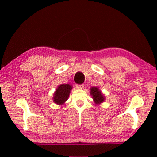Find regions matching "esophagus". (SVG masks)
<instances>
[{
    "mask_svg": "<svg viewBox=\"0 0 157 157\" xmlns=\"http://www.w3.org/2000/svg\"><path fill=\"white\" fill-rule=\"evenodd\" d=\"M76 87L77 88V89H83V87H84V85L83 84H76Z\"/></svg>",
    "mask_w": 157,
    "mask_h": 157,
    "instance_id": "esophagus-1",
    "label": "esophagus"
}]
</instances>
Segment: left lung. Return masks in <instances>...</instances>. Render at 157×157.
<instances>
[{
    "label": "left lung",
    "instance_id": "8db88e82",
    "mask_svg": "<svg viewBox=\"0 0 157 157\" xmlns=\"http://www.w3.org/2000/svg\"><path fill=\"white\" fill-rule=\"evenodd\" d=\"M90 93L93 98L94 101L96 104H99L103 103L105 100V97L103 95L101 91L97 87H91L90 89Z\"/></svg>",
    "mask_w": 157,
    "mask_h": 157
}]
</instances>
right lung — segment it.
<instances>
[{
  "label": "right lung",
  "mask_w": 157,
  "mask_h": 157,
  "mask_svg": "<svg viewBox=\"0 0 157 157\" xmlns=\"http://www.w3.org/2000/svg\"><path fill=\"white\" fill-rule=\"evenodd\" d=\"M72 86L69 84H61L58 86L53 94V102L56 104H63L69 96L70 91H71Z\"/></svg>",
  "instance_id": "obj_1"
}]
</instances>
